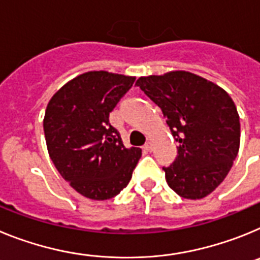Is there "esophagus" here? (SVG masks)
Listing matches in <instances>:
<instances>
[{
  "label": "esophagus",
  "instance_id": "1",
  "mask_svg": "<svg viewBox=\"0 0 260 260\" xmlns=\"http://www.w3.org/2000/svg\"><path fill=\"white\" fill-rule=\"evenodd\" d=\"M143 150L146 151V152H151V151H152V143H151V142H146V144L143 146Z\"/></svg>",
  "mask_w": 260,
  "mask_h": 260
}]
</instances>
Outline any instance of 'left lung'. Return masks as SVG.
I'll use <instances>...</instances> for the list:
<instances>
[{
    "mask_svg": "<svg viewBox=\"0 0 260 260\" xmlns=\"http://www.w3.org/2000/svg\"><path fill=\"white\" fill-rule=\"evenodd\" d=\"M137 86L155 103L171 127L178 153L162 168L171 189L202 199L224 181L240 148V116L221 87L187 71L142 77Z\"/></svg>",
    "mask_w": 260,
    "mask_h": 260,
    "instance_id": "1",
    "label": "left lung"
}]
</instances>
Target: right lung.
Wrapping results in <instances>:
<instances>
[{"mask_svg":"<svg viewBox=\"0 0 260 260\" xmlns=\"http://www.w3.org/2000/svg\"><path fill=\"white\" fill-rule=\"evenodd\" d=\"M134 77L89 71L58 89L48 103V152L63 180L93 201L113 198L127 186L142 156L125 148L109 114L132 88Z\"/></svg>","mask_w":260,"mask_h":260,"instance_id":"1","label":"right lung"}]
</instances>
